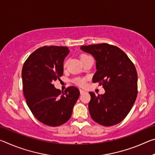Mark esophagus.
<instances>
[{"instance_id":"obj_1","label":"esophagus","mask_w":155,"mask_h":155,"mask_svg":"<svg viewBox=\"0 0 155 155\" xmlns=\"http://www.w3.org/2000/svg\"><path fill=\"white\" fill-rule=\"evenodd\" d=\"M80 93L81 94H83L84 93H85V91H84L83 90H80Z\"/></svg>"}]
</instances>
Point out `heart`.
I'll use <instances>...</instances> for the list:
<instances>
[{
    "instance_id": "1",
    "label": "heart",
    "mask_w": 155,
    "mask_h": 155,
    "mask_svg": "<svg viewBox=\"0 0 155 155\" xmlns=\"http://www.w3.org/2000/svg\"><path fill=\"white\" fill-rule=\"evenodd\" d=\"M89 57V56L87 55V54H82V55H81V57H80L81 61V60H83V59L86 58V57ZM66 65H67V61H65L64 63V66L65 67V66H66ZM74 83L77 84V85L81 86V87H83V86L85 85V78H76L74 79Z\"/></svg>"
}]
</instances>
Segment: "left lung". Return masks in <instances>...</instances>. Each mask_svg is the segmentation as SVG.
I'll return each instance as SVG.
<instances>
[{
  "label": "left lung",
  "mask_w": 155,
  "mask_h": 155,
  "mask_svg": "<svg viewBox=\"0 0 155 155\" xmlns=\"http://www.w3.org/2000/svg\"><path fill=\"white\" fill-rule=\"evenodd\" d=\"M80 48L94 57L97 70L92 81L99 82L105 90L98 96L89 92L91 118L105 127L118 124L127 117L137 98V73L134 64L121 49L108 44Z\"/></svg>",
  "instance_id": "1"
}]
</instances>
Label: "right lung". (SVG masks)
I'll return each instance as SVG.
<instances>
[{"label": "right lung", "mask_w": 155, "mask_h": 155, "mask_svg": "<svg viewBox=\"0 0 155 155\" xmlns=\"http://www.w3.org/2000/svg\"><path fill=\"white\" fill-rule=\"evenodd\" d=\"M69 52L65 46L41 47L28 57L22 67L27 105L39 121L50 127H58L69 120L80 96L74 86L61 91L52 84L64 74V61Z\"/></svg>", "instance_id": "obj_1"}]
</instances>
